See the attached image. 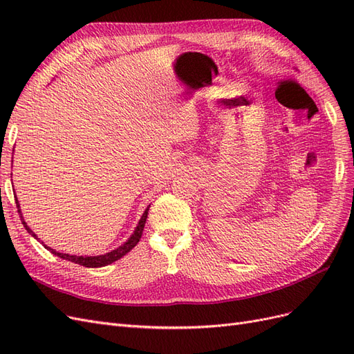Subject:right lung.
<instances>
[{"label":"right lung","mask_w":354,"mask_h":354,"mask_svg":"<svg viewBox=\"0 0 354 354\" xmlns=\"http://www.w3.org/2000/svg\"><path fill=\"white\" fill-rule=\"evenodd\" d=\"M13 162V160H12ZM16 198V196H15ZM16 205H17V211H19V216H20V220H22V223H24V226H25V229L32 234V236H34L35 239H38L37 238V234L32 232L29 227H28V224L25 223V220H24V216H22V211H20V205H19V201H17V198H16ZM151 207V205H149ZM149 207L146 208V211L143 212V216H142V218H140V221H138V224H137V227H136V230H134V233L131 234L130 238H128V241L127 242H124L121 246H118L116 250H113V251H111V252H108V254H103V255H94V257H84V255H71V254H62V252H57L56 250H51L50 246H46V248L51 252V254H55V255H57V257H60V259H63V260H68V261H72V263H75V264H80V266H84V267H103V266H108V264H112L113 261H116V260H120V259H122V257L127 254V252H130L134 246L138 243V241H140V238H142V233H143V229H145V223H146V218H147V211H149Z\"/></svg>","instance_id":"1"}]
</instances>
